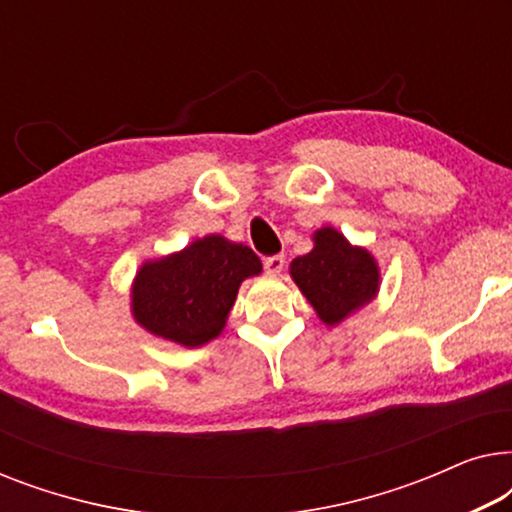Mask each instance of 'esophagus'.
I'll use <instances>...</instances> for the list:
<instances>
[{
	"label": "esophagus",
	"mask_w": 512,
	"mask_h": 512,
	"mask_svg": "<svg viewBox=\"0 0 512 512\" xmlns=\"http://www.w3.org/2000/svg\"><path fill=\"white\" fill-rule=\"evenodd\" d=\"M284 263H286V258L282 254L263 258V268H265V272H268V275H279V272L284 270Z\"/></svg>",
	"instance_id": "1"
}]
</instances>
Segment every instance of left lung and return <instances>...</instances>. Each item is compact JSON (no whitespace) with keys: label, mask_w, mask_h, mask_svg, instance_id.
Masks as SVG:
<instances>
[{"label":"left lung","mask_w":512,"mask_h":512,"mask_svg":"<svg viewBox=\"0 0 512 512\" xmlns=\"http://www.w3.org/2000/svg\"><path fill=\"white\" fill-rule=\"evenodd\" d=\"M291 277L326 324H338L368 303L380 284V272L366 249L352 247L338 230L314 233L310 254L293 258Z\"/></svg>","instance_id":"8db88e82"}]
</instances>
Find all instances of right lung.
<instances>
[{"mask_svg":"<svg viewBox=\"0 0 512 512\" xmlns=\"http://www.w3.org/2000/svg\"><path fill=\"white\" fill-rule=\"evenodd\" d=\"M258 272L261 261L249 247L207 235L179 254L142 265L132 286V314L153 335L200 347L223 331L237 289Z\"/></svg>","mask_w":512,"mask_h":512,"instance_id":"obj_1","label":"right lung"}]
</instances>
